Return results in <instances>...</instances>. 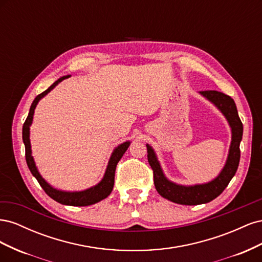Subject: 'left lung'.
Listing matches in <instances>:
<instances>
[{
  "label": "left lung",
  "mask_w": 262,
  "mask_h": 262,
  "mask_svg": "<svg viewBox=\"0 0 262 262\" xmlns=\"http://www.w3.org/2000/svg\"><path fill=\"white\" fill-rule=\"evenodd\" d=\"M200 94L204 98L211 101L223 114L232 131V141L227 160L217 177L207 182V184L193 186H182L175 184V182L170 181L165 176L161 164L157 160L155 150L152 146L146 144L147 160L153 169L154 185L157 192L165 199L178 204L196 205L208 203L215 199L216 196L224 191L229 181L232 180L239 164V144L243 138V123L239 119L238 113H237L235 101L227 95L217 91H204L200 92Z\"/></svg>",
  "instance_id": "1"
}]
</instances>
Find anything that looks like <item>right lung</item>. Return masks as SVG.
<instances>
[{
    "instance_id": "1",
    "label": "right lung",
    "mask_w": 262,
    "mask_h": 262,
    "mask_svg": "<svg viewBox=\"0 0 262 262\" xmlns=\"http://www.w3.org/2000/svg\"><path fill=\"white\" fill-rule=\"evenodd\" d=\"M69 77H70V75L60 77L59 80L55 81L48 90H46L43 93L39 94L38 96L35 98L33 104H31V106H30L29 114H28L26 121L23 125V141H24V144H25L26 162L28 165V168H29L30 172L33 173V176L38 180L39 185H40L41 188L45 190V192L50 198H52L54 201H57L61 204L73 205V207H86V205L95 204L101 200L106 199V198L110 193H112L114 184H115V171H116L117 164L119 161L121 160V157L125 153V150L128 149V147L130 146V141L123 142V143L118 145L114 149L112 156H110V158H109L105 175L96 186H93L89 189L83 190V191H63V190L53 188L50 184H48V182H47L42 178L40 172L38 171V168H37V166L34 161V157H33V155H31V145H30V139H29L30 125H31V123H33L35 109H36V106L39 102V100L43 98L47 94L50 93L60 82H62L63 80H66V78H69Z\"/></svg>"
}]
</instances>
